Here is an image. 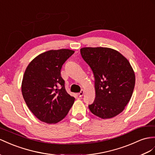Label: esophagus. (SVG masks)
<instances>
[{
    "mask_svg": "<svg viewBox=\"0 0 155 155\" xmlns=\"http://www.w3.org/2000/svg\"><path fill=\"white\" fill-rule=\"evenodd\" d=\"M78 96L80 97H82L83 95H84V90H82L81 91V92L78 93Z\"/></svg>",
    "mask_w": 155,
    "mask_h": 155,
    "instance_id": "34e87169",
    "label": "esophagus"
}]
</instances>
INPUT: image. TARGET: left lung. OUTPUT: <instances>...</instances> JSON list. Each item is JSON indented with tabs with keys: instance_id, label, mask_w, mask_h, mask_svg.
I'll return each instance as SVG.
<instances>
[{
	"instance_id": "1",
	"label": "left lung",
	"mask_w": 155,
	"mask_h": 155,
	"mask_svg": "<svg viewBox=\"0 0 155 155\" xmlns=\"http://www.w3.org/2000/svg\"><path fill=\"white\" fill-rule=\"evenodd\" d=\"M81 54L95 78L96 98L88 105L90 111L103 119L118 115L130 100L135 86V73L128 60L109 48H82Z\"/></svg>"
}]
</instances>
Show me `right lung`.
<instances>
[{
    "instance_id": "right-lung-1",
    "label": "right lung",
    "mask_w": 155,
    "mask_h": 155,
    "mask_svg": "<svg viewBox=\"0 0 155 155\" xmlns=\"http://www.w3.org/2000/svg\"><path fill=\"white\" fill-rule=\"evenodd\" d=\"M73 50H49L38 55L27 66L21 92L26 104L42 122L53 124L64 118L74 97L66 92L61 69Z\"/></svg>"
}]
</instances>
